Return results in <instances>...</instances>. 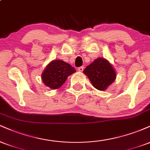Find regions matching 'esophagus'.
Returning <instances> with one entry per match:
<instances>
[{"instance_id":"1","label":"esophagus","mask_w":150,"mask_h":150,"mask_svg":"<svg viewBox=\"0 0 150 150\" xmlns=\"http://www.w3.org/2000/svg\"><path fill=\"white\" fill-rule=\"evenodd\" d=\"M84 70V67L83 66H81V67H79L78 68V71L79 72H82Z\"/></svg>"}]
</instances>
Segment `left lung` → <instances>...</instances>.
I'll return each instance as SVG.
<instances>
[{
	"instance_id": "8db88e82",
	"label": "left lung",
	"mask_w": 150,
	"mask_h": 150,
	"mask_svg": "<svg viewBox=\"0 0 150 150\" xmlns=\"http://www.w3.org/2000/svg\"><path fill=\"white\" fill-rule=\"evenodd\" d=\"M83 73L88 77L92 85L101 91L106 90L116 77V73L112 65L104 58L94 60L86 67Z\"/></svg>"
}]
</instances>
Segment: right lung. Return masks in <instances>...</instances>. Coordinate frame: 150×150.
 I'll return each instance as SVG.
<instances>
[{"instance_id": "obj_1", "label": "right lung", "mask_w": 150, "mask_h": 150, "mask_svg": "<svg viewBox=\"0 0 150 150\" xmlns=\"http://www.w3.org/2000/svg\"><path fill=\"white\" fill-rule=\"evenodd\" d=\"M76 71L73 67L62 60H54L47 65L42 74V80L46 87L60 88L68 77Z\"/></svg>"}]
</instances>
